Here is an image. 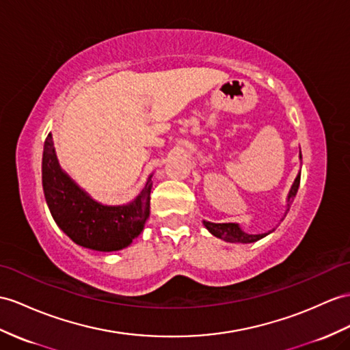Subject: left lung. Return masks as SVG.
I'll use <instances>...</instances> for the list:
<instances>
[{
	"mask_svg": "<svg viewBox=\"0 0 350 350\" xmlns=\"http://www.w3.org/2000/svg\"><path fill=\"white\" fill-rule=\"evenodd\" d=\"M300 160H301V150H300ZM300 174H301V170L295 176L291 189H289V193L286 196V211H289V206H291V203H293L295 194L298 191V185H300ZM285 215H286V212H285ZM203 226L208 228V232L211 234H214L215 237H219V239H223L226 242H232V243L257 242V241L262 239V237H266L267 234H270L275 230V228L269 230L267 233H261V234H250V233L243 232L241 226L237 223H211V221L203 219Z\"/></svg>",
	"mask_w": 350,
	"mask_h": 350,
	"instance_id": "obj_1",
	"label": "left lung"
}]
</instances>
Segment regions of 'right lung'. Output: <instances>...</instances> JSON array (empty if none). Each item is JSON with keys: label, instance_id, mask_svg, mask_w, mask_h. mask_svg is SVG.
Listing matches in <instances>:
<instances>
[{"label": "right lung", "instance_id": "obj_1", "mask_svg": "<svg viewBox=\"0 0 350 350\" xmlns=\"http://www.w3.org/2000/svg\"><path fill=\"white\" fill-rule=\"evenodd\" d=\"M42 190L55 223L72 242L100 252L120 251L138 237L150 217L151 175L136 199L102 204L92 199L61 167L52 133L42 151Z\"/></svg>", "mask_w": 350, "mask_h": 350}]
</instances>
